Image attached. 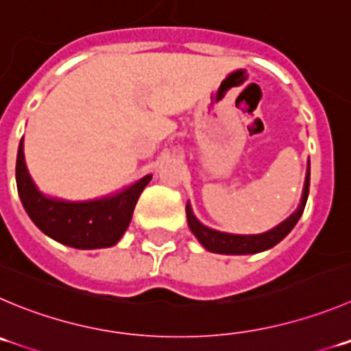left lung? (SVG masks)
Listing matches in <instances>:
<instances>
[{
  "label": "left lung",
  "instance_id": "left-lung-1",
  "mask_svg": "<svg viewBox=\"0 0 351 351\" xmlns=\"http://www.w3.org/2000/svg\"><path fill=\"white\" fill-rule=\"evenodd\" d=\"M308 188H310V162L306 167V176H305V184H303V195L302 203L298 208L279 226H276L270 231L262 232V234H229V232H220L215 229H210L203 226L193 213L191 205H186V215H188V226L191 229L193 234L196 236L203 248L208 250L212 253H222V255H252V253L265 252V250L272 248L278 245L279 241L286 238L295 228L296 222L302 217L303 210H305L306 198H308Z\"/></svg>",
  "mask_w": 351,
  "mask_h": 351
}]
</instances>
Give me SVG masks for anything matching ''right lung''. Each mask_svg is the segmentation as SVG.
Instances as JSON below:
<instances>
[{"instance_id": "right-lung-1", "label": "right lung", "mask_w": 351, "mask_h": 351, "mask_svg": "<svg viewBox=\"0 0 351 351\" xmlns=\"http://www.w3.org/2000/svg\"><path fill=\"white\" fill-rule=\"evenodd\" d=\"M15 179L23 208L46 236L72 248L96 250L108 248L120 241L152 176L148 173L122 191L88 202L51 198L43 195L32 181L23 158L22 139L16 153Z\"/></svg>"}]
</instances>
